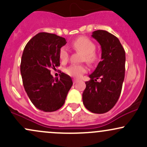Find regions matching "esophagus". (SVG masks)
<instances>
[{"label": "esophagus", "mask_w": 147, "mask_h": 147, "mask_svg": "<svg viewBox=\"0 0 147 147\" xmlns=\"http://www.w3.org/2000/svg\"><path fill=\"white\" fill-rule=\"evenodd\" d=\"M79 82L78 79H73V84H76V83H77V82Z\"/></svg>", "instance_id": "esophagus-1"}]
</instances>
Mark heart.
I'll return each instance as SVG.
<instances>
[{"mask_svg":"<svg viewBox=\"0 0 147 147\" xmlns=\"http://www.w3.org/2000/svg\"><path fill=\"white\" fill-rule=\"evenodd\" d=\"M72 47L77 51L83 54L82 60L88 63H93L97 61V56L95 53V45L86 37H79L72 42ZM69 52L65 47H62L59 50V59L65 63L68 60ZM87 71V68L82 64H73L65 70V72L70 77L79 78Z\"/></svg>","mask_w":147,"mask_h":147,"instance_id":"b5f03b06","label":"heart"}]
</instances>
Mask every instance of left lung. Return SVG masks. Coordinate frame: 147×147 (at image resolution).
Here are the masks:
<instances>
[{
	"mask_svg": "<svg viewBox=\"0 0 147 147\" xmlns=\"http://www.w3.org/2000/svg\"><path fill=\"white\" fill-rule=\"evenodd\" d=\"M102 49V61L89 75L82 94L84 105L94 113H104L117 103L125 74V51L115 36L105 30L92 34ZM100 81L98 82L97 79Z\"/></svg>",
	"mask_w": 147,
	"mask_h": 147,
	"instance_id": "1",
	"label": "left lung"
}]
</instances>
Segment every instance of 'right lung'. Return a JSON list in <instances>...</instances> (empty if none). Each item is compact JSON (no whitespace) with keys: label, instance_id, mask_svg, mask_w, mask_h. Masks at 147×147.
Returning <instances> with one entry per match:
<instances>
[{"label":"right lung","instance_id":"1","mask_svg":"<svg viewBox=\"0 0 147 147\" xmlns=\"http://www.w3.org/2000/svg\"><path fill=\"white\" fill-rule=\"evenodd\" d=\"M66 43L63 37L40 32L23 50L21 62L23 86L35 107L44 112L59 109L72 86L70 76L62 72L59 78H54L50 70L60 65L59 50Z\"/></svg>","mask_w":147,"mask_h":147}]
</instances>
